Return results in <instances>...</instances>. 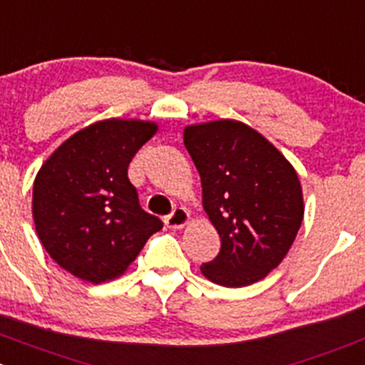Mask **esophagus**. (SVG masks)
<instances>
[{
	"instance_id": "34e87169",
	"label": "esophagus",
	"mask_w": 365,
	"mask_h": 365,
	"mask_svg": "<svg viewBox=\"0 0 365 365\" xmlns=\"http://www.w3.org/2000/svg\"><path fill=\"white\" fill-rule=\"evenodd\" d=\"M189 220L190 216L189 212H187V209H183V207H176V209L165 217V225L169 227V229H183V227L189 223Z\"/></svg>"
}]
</instances>
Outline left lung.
I'll use <instances>...</instances> for the list:
<instances>
[{
    "mask_svg": "<svg viewBox=\"0 0 365 365\" xmlns=\"http://www.w3.org/2000/svg\"><path fill=\"white\" fill-rule=\"evenodd\" d=\"M183 144L202 178L203 209L221 237L203 263L209 281L241 288L267 277L290 250L304 216L294 165L240 120L187 125Z\"/></svg>",
    "mask_w": 365,
    "mask_h": 365,
    "instance_id": "1",
    "label": "left lung"
}]
</instances>
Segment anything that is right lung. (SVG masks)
<instances>
[{
    "label": "right lung",
    "mask_w": 365,
    "mask_h": 365,
    "mask_svg": "<svg viewBox=\"0 0 365 365\" xmlns=\"http://www.w3.org/2000/svg\"><path fill=\"white\" fill-rule=\"evenodd\" d=\"M158 131L155 122L108 118L71 135L41 165L32 214L50 257L75 277H118L163 227L148 214L128 178L136 151Z\"/></svg>",
    "instance_id": "obj_1"
}]
</instances>
